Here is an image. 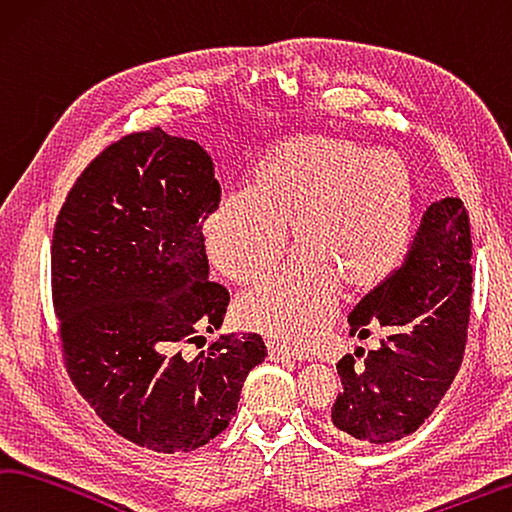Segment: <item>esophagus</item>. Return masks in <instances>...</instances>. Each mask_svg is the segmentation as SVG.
<instances>
[{
    "label": "esophagus",
    "instance_id": "obj_1",
    "mask_svg": "<svg viewBox=\"0 0 512 512\" xmlns=\"http://www.w3.org/2000/svg\"><path fill=\"white\" fill-rule=\"evenodd\" d=\"M267 351H270V360H303L301 353H294L292 348L274 342H267Z\"/></svg>",
    "mask_w": 512,
    "mask_h": 512
}]
</instances>
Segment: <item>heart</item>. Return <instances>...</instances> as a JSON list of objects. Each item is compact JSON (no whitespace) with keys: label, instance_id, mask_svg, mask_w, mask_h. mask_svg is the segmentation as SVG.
Segmentation results:
<instances>
[{"label":"heart","instance_id":"b5f03b06","mask_svg":"<svg viewBox=\"0 0 512 512\" xmlns=\"http://www.w3.org/2000/svg\"><path fill=\"white\" fill-rule=\"evenodd\" d=\"M416 184L405 159L360 143L297 134L274 141L204 220L211 263L254 283L281 261L290 227L297 254L281 274L240 294L245 328L306 344L335 310L339 290L375 288L407 254Z\"/></svg>","mask_w":512,"mask_h":512}]
</instances>
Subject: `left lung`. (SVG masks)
Wrapping results in <instances>:
<instances>
[{
	"mask_svg": "<svg viewBox=\"0 0 512 512\" xmlns=\"http://www.w3.org/2000/svg\"><path fill=\"white\" fill-rule=\"evenodd\" d=\"M470 218L459 197L425 211L400 270L387 276L348 315L351 337L380 330L375 351L344 355L342 393L328 411L348 443L400 441L432 416L450 389L468 342L472 301Z\"/></svg>",
	"mask_w": 512,
	"mask_h": 512,
	"instance_id": "1",
	"label": "left lung"
}]
</instances>
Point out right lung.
I'll list each match as a JSON object with an SVG mask.
<instances>
[{
	"instance_id": "add662e5",
	"label": "right lung",
	"mask_w": 512,
	"mask_h": 512,
	"mask_svg": "<svg viewBox=\"0 0 512 512\" xmlns=\"http://www.w3.org/2000/svg\"><path fill=\"white\" fill-rule=\"evenodd\" d=\"M213 159L161 128L107 146L71 186L51 242V294L71 382L107 427L148 450L191 452L236 416L263 337L220 335L229 292L209 281Z\"/></svg>"
}]
</instances>
